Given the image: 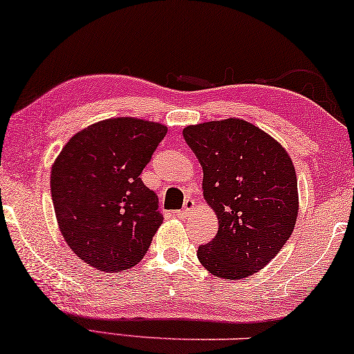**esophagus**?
<instances>
[{
    "label": "esophagus",
    "instance_id": "obj_1",
    "mask_svg": "<svg viewBox=\"0 0 354 354\" xmlns=\"http://www.w3.org/2000/svg\"><path fill=\"white\" fill-rule=\"evenodd\" d=\"M194 209H196V203H194V201H193V199H187V201H185V204H183V209H182L180 212H176V214H177V215L188 216Z\"/></svg>",
    "mask_w": 354,
    "mask_h": 354
}]
</instances>
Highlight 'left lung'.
<instances>
[{"label":"left lung","instance_id":"8db88e82","mask_svg":"<svg viewBox=\"0 0 354 354\" xmlns=\"http://www.w3.org/2000/svg\"><path fill=\"white\" fill-rule=\"evenodd\" d=\"M203 166V194L218 232L198 248L212 275L241 280L277 257L295 230L297 177L285 147L242 118L183 128Z\"/></svg>","mask_w":354,"mask_h":354}]
</instances>
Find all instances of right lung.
I'll return each mask as SVG.
<instances>
[{
  "mask_svg": "<svg viewBox=\"0 0 354 354\" xmlns=\"http://www.w3.org/2000/svg\"><path fill=\"white\" fill-rule=\"evenodd\" d=\"M166 133L142 118H107L75 133L52 165L58 227L91 268L131 269L149 250L162 216L140 174Z\"/></svg>",
  "mask_w": 354,
  "mask_h": 354,
  "instance_id": "right-lung-1",
  "label": "right lung"
}]
</instances>
